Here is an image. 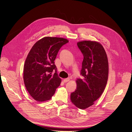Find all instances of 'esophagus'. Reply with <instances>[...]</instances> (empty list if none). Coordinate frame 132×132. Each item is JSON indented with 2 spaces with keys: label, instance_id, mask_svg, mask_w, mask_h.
<instances>
[{
  "label": "esophagus",
  "instance_id": "34e87169",
  "mask_svg": "<svg viewBox=\"0 0 132 132\" xmlns=\"http://www.w3.org/2000/svg\"><path fill=\"white\" fill-rule=\"evenodd\" d=\"M69 80H70V79H69V78H65V79H64L63 80V81H64V82H67L69 81Z\"/></svg>",
  "mask_w": 132,
  "mask_h": 132
}]
</instances>
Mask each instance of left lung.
<instances>
[{"label": "left lung", "instance_id": "8db88e82", "mask_svg": "<svg viewBox=\"0 0 132 132\" xmlns=\"http://www.w3.org/2000/svg\"><path fill=\"white\" fill-rule=\"evenodd\" d=\"M77 45L84 55L81 75L77 88L70 95L71 102L77 108L85 109L92 105L101 96L107 84L109 63L103 46L91 41L78 42Z\"/></svg>", "mask_w": 132, "mask_h": 132}]
</instances>
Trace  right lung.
I'll list each match as a JSON object with an SVG mask.
<instances>
[{
	"instance_id": "1",
	"label": "right lung",
	"mask_w": 132,
	"mask_h": 132,
	"mask_svg": "<svg viewBox=\"0 0 132 132\" xmlns=\"http://www.w3.org/2000/svg\"><path fill=\"white\" fill-rule=\"evenodd\" d=\"M68 42L62 37L46 36L37 41L30 51L24 65L23 80L30 96L37 101L51 99L60 85L62 80L54 61L61 47Z\"/></svg>"
}]
</instances>
